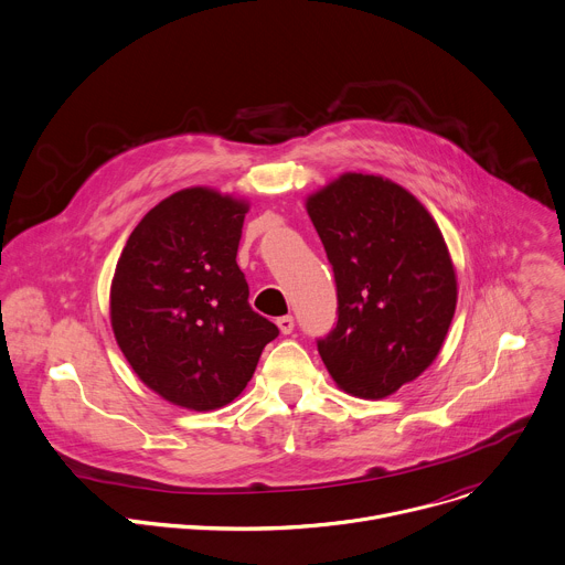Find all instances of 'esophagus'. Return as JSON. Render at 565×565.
<instances>
[{
    "instance_id": "esophagus-1",
    "label": "esophagus",
    "mask_w": 565,
    "mask_h": 565,
    "mask_svg": "<svg viewBox=\"0 0 565 565\" xmlns=\"http://www.w3.org/2000/svg\"><path fill=\"white\" fill-rule=\"evenodd\" d=\"M277 329L281 331V335H290L292 329H295V321L290 315H284V317H277Z\"/></svg>"
}]
</instances>
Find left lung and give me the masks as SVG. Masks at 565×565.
<instances>
[{
    "label": "left lung",
    "mask_w": 565,
    "mask_h": 565,
    "mask_svg": "<svg viewBox=\"0 0 565 565\" xmlns=\"http://www.w3.org/2000/svg\"><path fill=\"white\" fill-rule=\"evenodd\" d=\"M338 284V327L317 349L335 384L382 399L438 358L458 301L429 210L380 174L344 172L306 196Z\"/></svg>",
    "instance_id": "8db88e82"
}]
</instances>
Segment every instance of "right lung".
I'll return each instance as SVG.
<instances>
[{
	"label": "right lung",
	"mask_w": 565,
	"mask_h": 565,
	"mask_svg": "<svg viewBox=\"0 0 565 565\" xmlns=\"http://www.w3.org/2000/svg\"><path fill=\"white\" fill-rule=\"evenodd\" d=\"M248 199L185 188L153 205L129 234L109 290L114 338L158 397L221 409L244 393L279 329L248 303L236 266Z\"/></svg>",
	"instance_id": "right-lung-1"
}]
</instances>
